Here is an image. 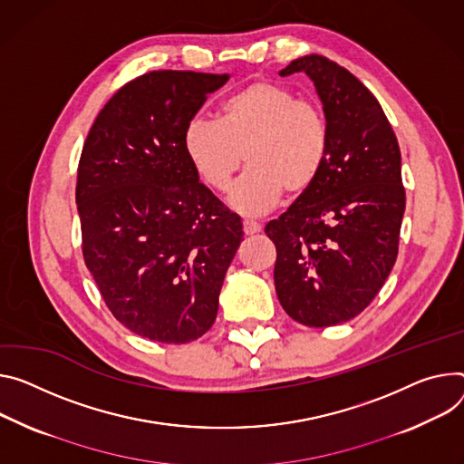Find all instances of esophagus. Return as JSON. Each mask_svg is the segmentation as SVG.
<instances>
[{"mask_svg": "<svg viewBox=\"0 0 464 464\" xmlns=\"http://www.w3.org/2000/svg\"><path fill=\"white\" fill-rule=\"evenodd\" d=\"M242 229L246 235H256L261 231V224L259 222H254V220H244L242 222Z\"/></svg>", "mask_w": 464, "mask_h": 464, "instance_id": "esophagus-1", "label": "esophagus"}]
</instances>
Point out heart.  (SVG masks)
Returning a JSON list of instances; mask_svg holds the SVG:
<instances>
[{
	"instance_id": "1",
	"label": "heart",
	"mask_w": 464,
	"mask_h": 464,
	"mask_svg": "<svg viewBox=\"0 0 464 464\" xmlns=\"http://www.w3.org/2000/svg\"><path fill=\"white\" fill-rule=\"evenodd\" d=\"M183 148L199 179L220 192L246 159L249 168L229 203L244 215H261L283 192L298 198L316 183L329 131L324 112L296 91L256 81L224 100L220 120L192 118Z\"/></svg>"
}]
</instances>
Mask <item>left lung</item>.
Returning a JSON list of instances; mask_svg holds the SVG:
<instances>
[{
    "label": "left lung",
    "instance_id": "1",
    "mask_svg": "<svg viewBox=\"0 0 464 464\" xmlns=\"http://www.w3.org/2000/svg\"><path fill=\"white\" fill-rule=\"evenodd\" d=\"M296 72L314 82L329 151L316 183L265 233L276 244L274 281L286 314L329 327L362 313L396 263L405 210L401 155L382 105L353 73L314 53L279 75Z\"/></svg>",
    "mask_w": 464,
    "mask_h": 464
}]
</instances>
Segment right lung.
I'll return each instance as SVG.
<instances>
[{
	"mask_svg": "<svg viewBox=\"0 0 464 464\" xmlns=\"http://www.w3.org/2000/svg\"><path fill=\"white\" fill-rule=\"evenodd\" d=\"M227 79L148 72L105 103L81 151L85 265L114 318L155 343H192L215 324L244 235L183 148L187 123Z\"/></svg>",
	"mask_w": 464,
	"mask_h": 464,
	"instance_id": "add662e5",
	"label": "right lung"
}]
</instances>
